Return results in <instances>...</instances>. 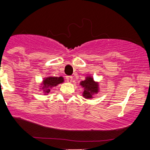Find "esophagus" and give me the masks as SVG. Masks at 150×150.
<instances>
[{"label": "esophagus", "mask_w": 150, "mask_h": 150, "mask_svg": "<svg viewBox=\"0 0 150 150\" xmlns=\"http://www.w3.org/2000/svg\"><path fill=\"white\" fill-rule=\"evenodd\" d=\"M72 76H67L66 77V80H67V81L69 82V83H71L72 81Z\"/></svg>", "instance_id": "obj_1"}]
</instances>
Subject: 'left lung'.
<instances>
[{
  "mask_svg": "<svg viewBox=\"0 0 150 150\" xmlns=\"http://www.w3.org/2000/svg\"><path fill=\"white\" fill-rule=\"evenodd\" d=\"M81 85L85 89L83 95L86 98H92V95L97 93L98 90V85L93 81V78L91 77H87L85 81H82L81 82Z\"/></svg>",
  "mask_w": 150,
  "mask_h": 150,
  "instance_id": "left-lung-1",
  "label": "left lung"
}]
</instances>
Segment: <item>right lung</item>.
<instances>
[{"instance_id":"obj_1","label":"right lung","mask_w":150,"mask_h":150,"mask_svg":"<svg viewBox=\"0 0 150 150\" xmlns=\"http://www.w3.org/2000/svg\"><path fill=\"white\" fill-rule=\"evenodd\" d=\"M63 82H64L63 77H59V78H57V77H49V78H47L43 81V88L45 89V92L49 93L50 92V89L49 88L57 86L58 84L63 83Z\"/></svg>"}]
</instances>
